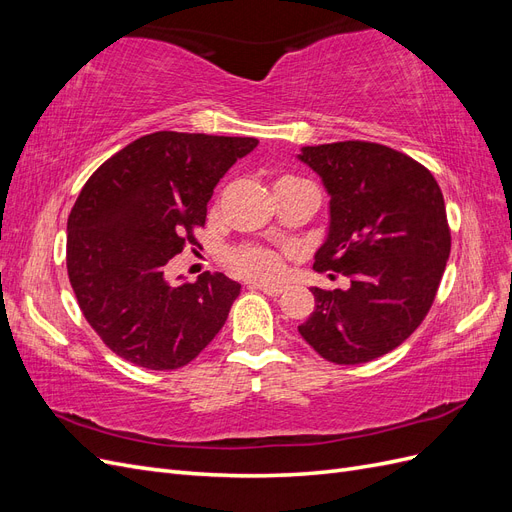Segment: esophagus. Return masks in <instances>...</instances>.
<instances>
[{
  "label": "esophagus",
  "mask_w": 512,
  "mask_h": 512,
  "mask_svg": "<svg viewBox=\"0 0 512 512\" xmlns=\"http://www.w3.org/2000/svg\"><path fill=\"white\" fill-rule=\"evenodd\" d=\"M254 288H260L269 297H280V294L286 290L284 286H277V284H254Z\"/></svg>",
  "instance_id": "1"
}]
</instances>
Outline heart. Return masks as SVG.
Segmentation results:
<instances>
[{
    "mask_svg": "<svg viewBox=\"0 0 512 512\" xmlns=\"http://www.w3.org/2000/svg\"><path fill=\"white\" fill-rule=\"evenodd\" d=\"M228 260L237 273L245 277H254V280L269 282L282 271L280 252L269 250V247H260V245L237 247V250L230 252Z\"/></svg>",
    "mask_w": 512,
    "mask_h": 512,
    "instance_id": "obj_1",
    "label": "heart"
}]
</instances>
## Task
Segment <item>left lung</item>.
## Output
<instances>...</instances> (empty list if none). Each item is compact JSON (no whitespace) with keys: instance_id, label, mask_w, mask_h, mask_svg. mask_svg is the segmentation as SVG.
I'll return each instance as SVG.
<instances>
[{"instance_id":"1","label":"left lung","mask_w":512,"mask_h":512,"mask_svg":"<svg viewBox=\"0 0 512 512\" xmlns=\"http://www.w3.org/2000/svg\"><path fill=\"white\" fill-rule=\"evenodd\" d=\"M297 158L331 198L314 269L350 277L346 290L309 288L316 307L299 333L331 363L374 361L408 339L436 299L451 254L440 185L406 153L378 143L303 147Z\"/></svg>"}]
</instances>
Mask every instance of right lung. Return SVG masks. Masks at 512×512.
I'll list each match as a JSON object with an SVG mask.
<instances>
[{"instance_id":"add662e5","label":"right lung","mask_w":512,"mask_h":512,"mask_svg":"<svg viewBox=\"0 0 512 512\" xmlns=\"http://www.w3.org/2000/svg\"><path fill=\"white\" fill-rule=\"evenodd\" d=\"M258 145L250 136L153 132L94 175L68 218V277L102 342L147 369H179L220 333L241 284L203 273L170 282L166 267L207 220L215 185Z\"/></svg>"}]
</instances>
